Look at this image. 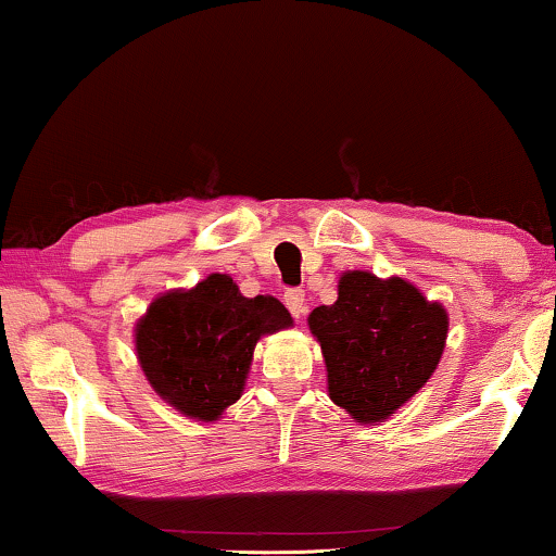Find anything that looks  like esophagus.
I'll use <instances>...</instances> for the list:
<instances>
[{
    "label": "esophagus",
    "mask_w": 556,
    "mask_h": 556,
    "mask_svg": "<svg viewBox=\"0 0 556 556\" xmlns=\"http://www.w3.org/2000/svg\"><path fill=\"white\" fill-rule=\"evenodd\" d=\"M286 306L295 318H301L303 314H306V293H303L301 288H293V291H288L286 293Z\"/></svg>",
    "instance_id": "esophagus-1"
}]
</instances>
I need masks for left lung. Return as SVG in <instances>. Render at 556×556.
<instances>
[{
  "instance_id": "left-lung-1",
  "label": "left lung",
  "mask_w": 556,
  "mask_h": 556,
  "mask_svg": "<svg viewBox=\"0 0 556 556\" xmlns=\"http://www.w3.org/2000/svg\"><path fill=\"white\" fill-rule=\"evenodd\" d=\"M308 329L326 362L329 397L356 422H384L435 371L447 311L405 278L349 270L339 299L311 311Z\"/></svg>"
}]
</instances>
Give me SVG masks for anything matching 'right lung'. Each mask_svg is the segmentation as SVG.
Returning <instances> with one entry per match:
<instances>
[{"instance_id":"add662e5","label":"right lung","mask_w":556,"mask_h":556,"mask_svg":"<svg viewBox=\"0 0 556 556\" xmlns=\"http://www.w3.org/2000/svg\"><path fill=\"white\" fill-rule=\"evenodd\" d=\"M291 324L278 299H245L230 276L212 273L154 299L136 324V356L159 397L212 422L245 390L257 339Z\"/></svg>"}]
</instances>
